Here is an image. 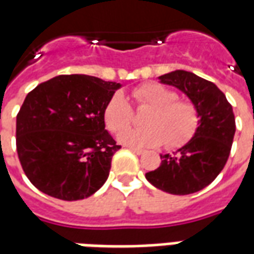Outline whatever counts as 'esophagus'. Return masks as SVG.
Wrapping results in <instances>:
<instances>
[{
  "mask_svg": "<svg viewBox=\"0 0 254 254\" xmlns=\"http://www.w3.org/2000/svg\"><path fill=\"white\" fill-rule=\"evenodd\" d=\"M129 150H132V151H134L135 154H138V155H142V154H145V153H146L145 150L136 149V147H129Z\"/></svg>",
  "mask_w": 254,
  "mask_h": 254,
  "instance_id": "obj_1",
  "label": "esophagus"
}]
</instances>
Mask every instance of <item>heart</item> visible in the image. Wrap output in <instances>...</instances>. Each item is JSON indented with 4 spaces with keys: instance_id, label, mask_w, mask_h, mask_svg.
<instances>
[{
    "instance_id": "b5f03b06",
    "label": "heart",
    "mask_w": 254,
    "mask_h": 254,
    "mask_svg": "<svg viewBox=\"0 0 254 254\" xmlns=\"http://www.w3.org/2000/svg\"><path fill=\"white\" fill-rule=\"evenodd\" d=\"M131 96L138 111L149 109L143 128H127L135 119L134 108L120 92L114 93L103 111V119L111 132H120L119 140L131 147L168 149L187 145L199 129L200 111L188 99H179L175 89L158 82H146L132 89Z\"/></svg>"
}]
</instances>
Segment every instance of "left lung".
I'll return each mask as SVG.
<instances>
[{
    "label": "left lung",
    "mask_w": 254,
    "mask_h": 254,
    "mask_svg": "<svg viewBox=\"0 0 254 254\" xmlns=\"http://www.w3.org/2000/svg\"><path fill=\"white\" fill-rule=\"evenodd\" d=\"M161 82L183 90L200 111L195 136L173 154L161 155V165L146 173L155 188L172 195H190L215 180L225 168L236 134L233 107L214 82L196 74L176 70Z\"/></svg>",
    "instance_id": "obj_1"
}]
</instances>
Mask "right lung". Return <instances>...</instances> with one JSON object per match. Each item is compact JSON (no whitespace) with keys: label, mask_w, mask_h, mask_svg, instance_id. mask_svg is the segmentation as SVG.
Wrapping results in <instances>:
<instances>
[{"label":"right lung","mask_w":254,"mask_h":254,"mask_svg":"<svg viewBox=\"0 0 254 254\" xmlns=\"http://www.w3.org/2000/svg\"><path fill=\"white\" fill-rule=\"evenodd\" d=\"M119 84L64 74L39 84L16 118V149L28 180L61 200H81L108 179L122 147L105 129L103 111Z\"/></svg>","instance_id":"1"}]
</instances>
